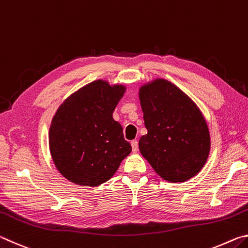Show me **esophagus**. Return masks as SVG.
I'll list each match as a JSON object with an SVG mask.
<instances>
[{
	"label": "esophagus",
	"instance_id": "1",
	"mask_svg": "<svg viewBox=\"0 0 248 248\" xmlns=\"http://www.w3.org/2000/svg\"><path fill=\"white\" fill-rule=\"evenodd\" d=\"M131 146H132L133 152H137L138 149H139V143H138L137 140H133V141H131Z\"/></svg>",
	"mask_w": 248,
	"mask_h": 248
}]
</instances>
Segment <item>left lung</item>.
Masks as SVG:
<instances>
[{"instance_id":"1","label":"left lung","mask_w":248,"mask_h":248,"mask_svg":"<svg viewBox=\"0 0 248 248\" xmlns=\"http://www.w3.org/2000/svg\"><path fill=\"white\" fill-rule=\"evenodd\" d=\"M148 133L139 149L156 174L170 183L197 175L210 152L208 124L198 106L175 84L156 78L139 90Z\"/></svg>"}]
</instances>
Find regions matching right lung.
<instances>
[{
    "label": "right lung",
    "instance_id": "obj_1",
    "mask_svg": "<svg viewBox=\"0 0 248 248\" xmlns=\"http://www.w3.org/2000/svg\"><path fill=\"white\" fill-rule=\"evenodd\" d=\"M124 85L97 79L70 95L58 108L49 130V149L60 174L79 186H99L112 177L131 152L112 112Z\"/></svg>",
    "mask_w": 248,
    "mask_h": 248
}]
</instances>
